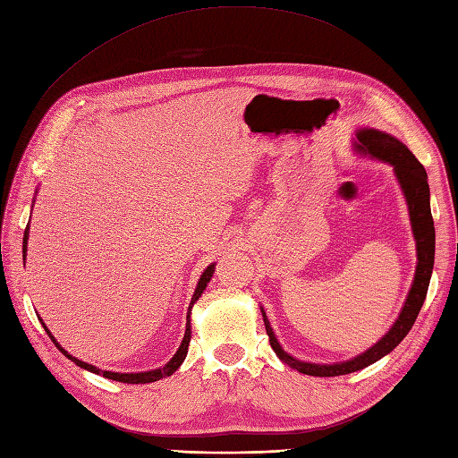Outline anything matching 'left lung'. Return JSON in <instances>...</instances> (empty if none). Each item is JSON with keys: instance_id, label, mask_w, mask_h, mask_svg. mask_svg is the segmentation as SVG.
<instances>
[{"instance_id": "obj_1", "label": "left lung", "mask_w": 458, "mask_h": 458, "mask_svg": "<svg viewBox=\"0 0 458 458\" xmlns=\"http://www.w3.org/2000/svg\"><path fill=\"white\" fill-rule=\"evenodd\" d=\"M358 148L368 155L389 162L394 168V174L406 197L410 220H412V232L416 238V250H418V267L414 284L408 292V298L404 308L398 315L393 329L386 333L381 341L371 346L368 352H363L358 358L344 361V363H333V366H321V363H308L292 358L290 354L280 348L276 336L267 321V315L263 313L265 329L268 335V343H271L276 356L288 363L290 368L298 369L300 373L315 375V377H336V375H346L352 371H358L368 368L369 363L381 360L385 354H389L393 348L401 344L403 338L412 329V325L418 318V313L424 306V300L428 294L429 278L433 271V257H436V228H433V216L429 208V185H428V174L421 166L420 160L408 150V147L401 140L391 137L389 133L377 131V129H361L358 131ZM263 311V310H261Z\"/></svg>"}]
</instances>
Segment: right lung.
<instances>
[{
	"mask_svg": "<svg viewBox=\"0 0 458 458\" xmlns=\"http://www.w3.org/2000/svg\"><path fill=\"white\" fill-rule=\"evenodd\" d=\"M27 240H29V228H27V232H25V238H22V253L27 251ZM213 273H215V265H210V267H207V271L201 275V278H199V284H197V288H195V294H193L191 303H190V311H191V308H193V303H195L199 298H201L203 290L207 288L208 280H210V276H213ZM42 325H44V323H42ZM44 329H46V333L50 335L52 343L57 346V350H62V354H64V356H67V358L72 360V361H75L79 368H83V369L92 371V373H98V375H102V377H106V379H114V381H120V383H131V385H139V383H152V381H158V379H162V377H166V375H172L175 369H178V368L182 366V361H183V360H185V356H187V348H190V341H191L190 315H187L183 341H182V344H180L178 352H175L174 358L166 363V366L160 368V369L145 371V373H114V371H102V369H98V368H95V366H90V363H85V361H81V360L73 358L72 354H67V352H65L60 344L55 343V338H54V336H52V333L48 331V327L44 325Z\"/></svg>",
	"mask_w": 458,
	"mask_h": 458,
	"instance_id": "1",
	"label": "right lung"
}]
</instances>
